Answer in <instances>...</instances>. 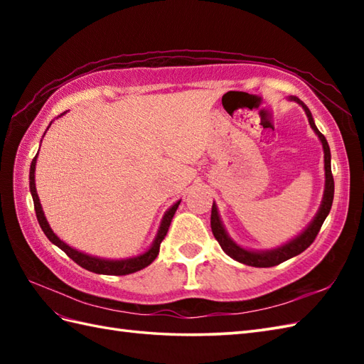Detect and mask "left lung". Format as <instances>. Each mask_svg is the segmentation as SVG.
<instances>
[{
	"label": "left lung",
	"mask_w": 364,
	"mask_h": 364,
	"mask_svg": "<svg viewBox=\"0 0 364 364\" xmlns=\"http://www.w3.org/2000/svg\"><path fill=\"white\" fill-rule=\"evenodd\" d=\"M291 102L299 103L308 117V122H310V127L316 133V136L319 137V141L322 144L323 149V170H326V186H323V196H322V202L318 213L313 218V220L308 223V227L299 233L296 237L289 239L288 242H284L282 245L275 247V249H267V250H252V249H244V247L235 242L233 239L230 237L228 231L225 230L220 219V214L218 210V205L213 203V210H211V230L214 237L218 239V242L220 244L222 250L225 252L230 258H233L242 264L247 266H253V267H272L280 264V262L289 259L292 257H297L299 253L306 250L308 247L313 244V241L318 236L319 230L322 227L323 220L328 215L331 210V203H333V196H335V181H333V175H331V154H330V146L326 136H323L318 127L314 125L311 111L308 109V106L299 100L297 97H289Z\"/></svg>",
	"instance_id": "1"
}]
</instances>
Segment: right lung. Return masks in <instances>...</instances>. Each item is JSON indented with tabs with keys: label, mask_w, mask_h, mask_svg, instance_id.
Here are the masks:
<instances>
[{
	"label": "right lung",
	"mask_w": 364,
	"mask_h": 364,
	"mask_svg": "<svg viewBox=\"0 0 364 364\" xmlns=\"http://www.w3.org/2000/svg\"><path fill=\"white\" fill-rule=\"evenodd\" d=\"M64 114H60V115H64ZM60 115H59V117H60ZM50 125H51V123H50ZM37 154L34 156L33 162H31V168H29V191H31V196H33V200H34V210H36L38 225H41L45 236L48 237L54 245H58L60 250H64L68 255V257H70L76 262V264H80L81 267L87 269V270H90V272H95V274H103V275H128V274L137 272V270H141V269L146 267L149 264H151V262L154 261V258L158 257L162 239H164L166 235H167L168 227H170V222H172L173 214H175L176 208H178V205H180L181 200H178L176 203H173L166 211L164 218H162V220L159 223L158 233H156V236H154V241L151 242V245L144 253L137 255V257H129V258H123V259H107V258L92 257V255H87V253L73 249V247L65 244L63 239H59L56 236V233H54V231L51 230L48 220H46L45 213L42 210V205H41V200H38V196H37V189H36V162H37Z\"/></svg>",
	"instance_id": "right-lung-1"
}]
</instances>
